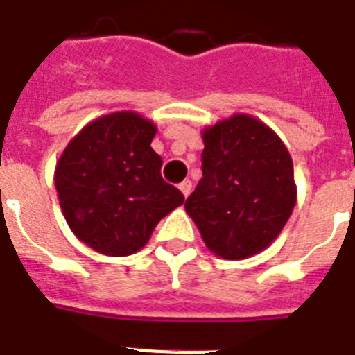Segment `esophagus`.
<instances>
[{
	"mask_svg": "<svg viewBox=\"0 0 355 355\" xmlns=\"http://www.w3.org/2000/svg\"><path fill=\"white\" fill-rule=\"evenodd\" d=\"M178 187H180V191H182V195L184 197H189V193H191V187H193V184H191V180H184V182H180L178 184Z\"/></svg>",
	"mask_w": 355,
	"mask_h": 355,
	"instance_id": "esophagus-1",
	"label": "esophagus"
}]
</instances>
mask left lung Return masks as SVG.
Instances as JSON below:
<instances>
[{"label": "left lung", "instance_id": "1", "mask_svg": "<svg viewBox=\"0 0 355 355\" xmlns=\"http://www.w3.org/2000/svg\"><path fill=\"white\" fill-rule=\"evenodd\" d=\"M202 178L187 197V215L207 250L246 259L277 239L297 187L281 138L250 114H233L202 131Z\"/></svg>", "mask_w": 355, "mask_h": 355}]
</instances>
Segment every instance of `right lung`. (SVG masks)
I'll use <instances>...</instances> for the list:
<instances>
[{"instance_id": "add662e5", "label": "right lung", "mask_w": 355, "mask_h": 355, "mask_svg": "<svg viewBox=\"0 0 355 355\" xmlns=\"http://www.w3.org/2000/svg\"><path fill=\"white\" fill-rule=\"evenodd\" d=\"M155 132V123L137 112H111L87 123L58 160L63 217L98 253L125 257L142 250L155 226L182 206V193L160 175Z\"/></svg>"}]
</instances>
